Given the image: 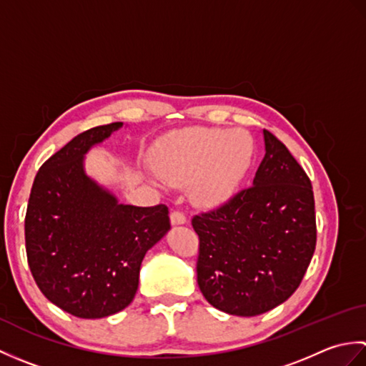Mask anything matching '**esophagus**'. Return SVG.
Wrapping results in <instances>:
<instances>
[{
    "label": "esophagus",
    "mask_w": 366,
    "mask_h": 366,
    "mask_svg": "<svg viewBox=\"0 0 366 366\" xmlns=\"http://www.w3.org/2000/svg\"><path fill=\"white\" fill-rule=\"evenodd\" d=\"M171 223L173 224H184V223H187V219H185V215L182 214V212H179V211H173L171 212Z\"/></svg>",
    "instance_id": "esophagus-1"
}]
</instances>
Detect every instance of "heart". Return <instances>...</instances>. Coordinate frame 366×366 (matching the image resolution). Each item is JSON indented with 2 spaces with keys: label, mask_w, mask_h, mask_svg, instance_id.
<instances>
[{
  "label": "heart",
  "mask_w": 366,
  "mask_h": 366,
  "mask_svg": "<svg viewBox=\"0 0 366 366\" xmlns=\"http://www.w3.org/2000/svg\"><path fill=\"white\" fill-rule=\"evenodd\" d=\"M254 144L242 130H193L168 138L157 160L169 182L193 183V195L204 203L227 199L250 169Z\"/></svg>",
  "instance_id": "heart-1"
}]
</instances>
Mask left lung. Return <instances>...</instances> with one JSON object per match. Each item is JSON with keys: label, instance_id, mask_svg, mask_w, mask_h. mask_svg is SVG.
<instances>
[{"label": "left lung", "instance_id": "1", "mask_svg": "<svg viewBox=\"0 0 366 366\" xmlns=\"http://www.w3.org/2000/svg\"><path fill=\"white\" fill-rule=\"evenodd\" d=\"M264 143L253 185L192 219L199 290L212 307L236 316L262 315L290 299L316 248L312 181L269 130Z\"/></svg>", "mask_w": 366, "mask_h": 366}]
</instances>
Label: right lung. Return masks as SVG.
Here are the masks:
<instances>
[{"label": "right lung", "instance_id": "add662e5", "mask_svg": "<svg viewBox=\"0 0 366 366\" xmlns=\"http://www.w3.org/2000/svg\"><path fill=\"white\" fill-rule=\"evenodd\" d=\"M119 127L89 129L53 154L37 171L26 207V258L36 285L83 320L114 315L134 300L146 252L171 227L165 204H119L84 173V154Z\"/></svg>", "mask_w": 366, "mask_h": 366}]
</instances>
